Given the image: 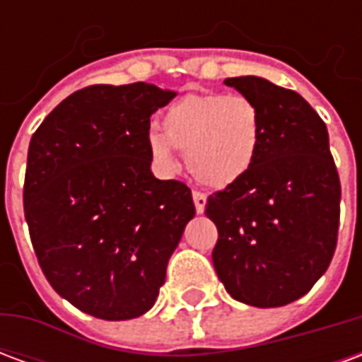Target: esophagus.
<instances>
[{"instance_id":"34e87169","label":"esophagus","mask_w":362,"mask_h":362,"mask_svg":"<svg viewBox=\"0 0 362 362\" xmlns=\"http://www.w3.org/2000/svg\"><path fill=\"white\" fill-rule=\"evenodd\" d=\"M192 197H194V204H196V211L204 213L205 204H207V196H205V194H202V192H194V194H192Z\"/></svg>"}]
</instances>
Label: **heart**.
Segmentation results:
<instances>
[{
    "mask_svg": "<svg viewBox=\"0 0 362 362\" xmlns=\"http://www.w3.org/2000/svg\"><path fill=\"white\" fill-rule=\"evenodd\" d=\"M160 127L163 134L147 135V149L158 165L173 168L174 149L180 151L197 182L227 188L256 165L264 116L250 96L194 93L168 106Z\"/></svg>",
    "mask_w": 362,
    "mask_h": 362,
    "instance_id": "1",
    "label": "heart"
}]
</instances>
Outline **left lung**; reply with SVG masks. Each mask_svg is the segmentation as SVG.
I'll list each match as a JSON object with an SVG mask.
<instances>
[{"label":"left lung","mask_w":362,"mask_h":362,"mask_svg":"<svg viewBox=\"0 0 362 362\" xmlns=\"http://www.w3.org/2000/svg\"><path fill=\"white\" fill-rule=\"evenodd\" d=\"M225 85L258 103L264 135L250 173L207 197L213 266L236 300L285 306L314 287L337 246L341 184L327 127L295 90L254 75Z\"/></svg>","instance_id":"8db88e82"}]
</instances>
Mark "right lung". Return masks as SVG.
<instances>
[{"mask_svg":"<svg viewBox=\"0 0 362 362\" xmlns=\"http://www.w3.org/2000/svg\"><path fill=\"white\" fill-rule=\"evenodd\" d=\"M174 95L149 83L90 85L62 100L28 145L23 204L38 264L95 318L149 310L196 215L184 182L151 173V116Z\"/></svg>","mask_w":362,"mask_h":362,"instance_id":"1","label":"right lung"}]
</instances>
